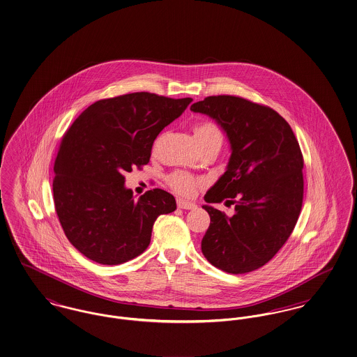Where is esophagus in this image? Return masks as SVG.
Returning a JSON list of instances; mask_svg holds the SVG:
<instances>
[{"label": "esophagus", "instance_id": "34e87169", "mask_svg": "<svg viewBox=\"0 0 357 357\" xmlns=\"http://www.w3.org/2000/svg\"><path fill=\"white\" fill-rule=\"evenodd\" d=\"M177 206L181 208V209H195L196 204L195 202H186V200H183V199H178L177 200Z\"/></svg>", "mask_w": 357, "mask_h": 357}]
</instances>
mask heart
<instances>
[{
    "label": "heart",
    "instance_id": "heart-1",
    "mask_svg": "<svg viewBox=\"0 0 357 357\" xmlns=\"http://www.w3.org/2000/svg\"><path fill=\"white\" fill-rule=\"evenodd\" d=\"M195 135L202 148L212 142H221V132L218 125L208 120H202L195 124ZM200 183L202 181L199 178L186 172L176 171L168 176V184L172 189L184 196L192 195Z\"/></svg>",
    "mask_w": 357,
    "mask_h": 357
}]
</instances>
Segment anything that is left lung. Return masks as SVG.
Returning <instances> with one entry per match:
<instances>
[{
    "mask_svg": "<svg viewBox=\"0 0 357 357\" xmlns=\"http://www.w3.org/2000/svg\"><path fill=\"white\" fill-rule=\"evenodd\" d=\"M190 110L216 120L232 149L227 171L204 199L233 204L234 212L202 206L211 216L202 255L224 272L248 273L268 263L295 229L304 195L298 141L276 110L238 96H209Z\"/></svg>",
    "mask_w": 357,
    "mask_h": 357,
    "instance_id": "8db88e82",
    "label": "left lung"
}]
</instances>
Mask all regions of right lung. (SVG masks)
<instances>
[{"label": "right lung", "instance_id": "obj_1", "mask_svg": "<svg viewBox=\"0 0 357 357\" xmlns=\"http://www.w3.org/2000/svg\"><path fill=\"white\" fill-rule=\"evenodd\" d=\"M192 101L148 92L104 98L63 135L53 168L54 208L65 236L89 260L117 265L137 257L155 218L176 209L174 197L158 188L135 202L124 174L149 162L158 133Z\"/></svg>", "mask_w": 357, "mask_h": 357}]
</instances>
